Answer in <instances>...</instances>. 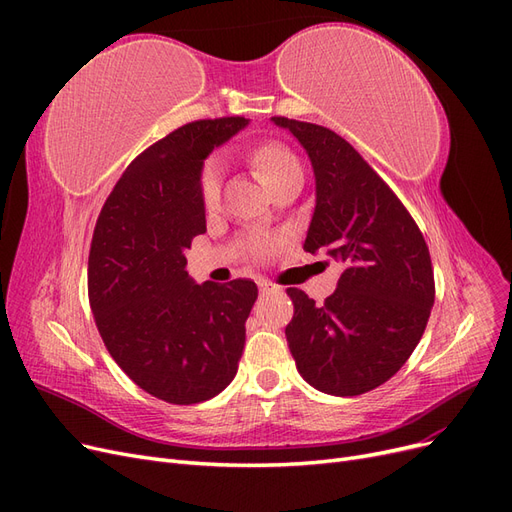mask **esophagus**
Here are the masks:
<instances>
[{
    "instance_id": "1",
    "label": "esophagus",
    "mask_w": 512,
    "mask_h": 512,
    "mask_svg": "<svg viewBox=\"0 0 512 512\" xmlns=\"http://www.w3.org/2000/svg\"><path fill=\"white\" fill-rule=\"evenodd\" d=\"M258 288H260V292H262V294H265V292H273V290H277V286H273L271 282H265V280L258 282Z\"/></svg>"
}]
</instances>
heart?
<instances>
[{
    "label": "heart",
    "mask_w": 512,
    "mask_h": 512,
    "mask_svg": "<svg viewBox=\"0 0 512 512\" xmlns=\"http://www.w3.org/2000/svg\"><path fill=\"white\" fill-rule=\"evenodd\" d=\"M252 162L258 170V175L273 190L277 183H282L294 173H301V162L297 160L292 151H288L282 145H262L254 151ZM220 192H222V164L218 160H211L203 175H200V198H203V205L207 209L218 207L220 203Z\"/></svg>",
    "instance_id": "heart-1"
}]
</instances>
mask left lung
<instances>
[{
	"label": "left lung",
	"mask_w": 512,
	"mask_h": 512,
	"mask_svg": "<svg viewBox=\"0 0 512 512\" xmlns=\"http://www.w3.org/2000/svg\"><path fill=\"white\" fill-rule=\"evenodd\" d=\"M305 149L316 207L303 250L342 265L324 305L288 288L286 339L314 389L352 397L395 376L421 342L433 307L427 243L406 207L348 141L316 123L271 117Z\"/></svg>",
	"instance_id": "1"
}]
</instances>
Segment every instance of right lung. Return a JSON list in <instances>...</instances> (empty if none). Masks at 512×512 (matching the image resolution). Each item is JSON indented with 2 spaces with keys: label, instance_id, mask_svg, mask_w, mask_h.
<instances>
[{
  "label": "right lung",
  "instance_id": "add662e5",
  "mask_svg": "<svg viewBox=\"0 0 512 512\" xmlns=\"http://www.w3.org/2000/svg\"><path fill=\"white\" fill-rule=\"evenodd\" d=\"M250 119L188 123L141 153L117 181L89 252V303L115 363L149 395L198 404L237 374L252 280L196 284L185 271L207 232L200 175L213 149Z\"/></svg>",
  "mask_w": 512,
  "mask_h": 512
}]
</instances>
